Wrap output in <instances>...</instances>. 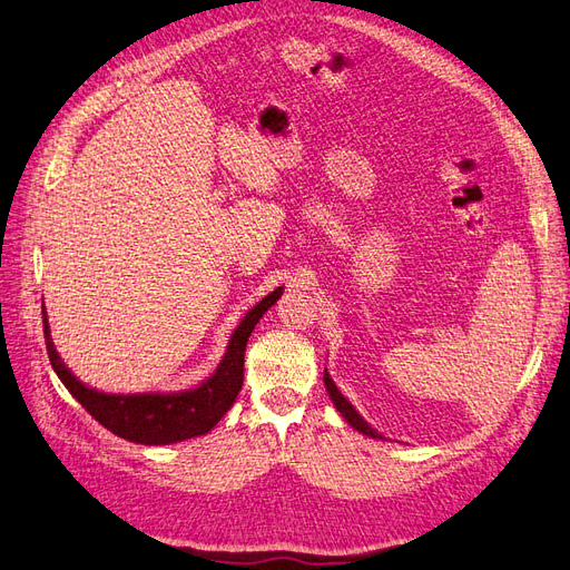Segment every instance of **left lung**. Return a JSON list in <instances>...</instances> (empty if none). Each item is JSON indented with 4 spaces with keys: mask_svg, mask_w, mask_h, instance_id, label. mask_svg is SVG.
Returning <instances> with one entry per match:
<instances>
[{
    "mask_svg": "<svg viewBox=\"0 0 570 570\" xmlns=\"http://www.w3.org/2000/svg\"><path fill=\"white\" fill-rule=\"evenodd\" d=\"M323 383H325V390H327V394H331V400H333V404L337 406V411L342 413V419L344 421H347L352 428H356L358 430V433H364V435H368V438H377V440H383V435H377L375 433V430L364 421V419H361L358 416V413H356V409L347 402V400H344V396H342V392L335 387V383L331 381V375H327V371L323 373Z\"/></svg>",
    "mask_w": 570,
    "mask_h": 570,
    "instance_id": "8db88e82",
    "label": "left lung"
}]
</instances>
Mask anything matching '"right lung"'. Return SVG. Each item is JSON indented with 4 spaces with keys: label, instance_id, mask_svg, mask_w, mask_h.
Returning a JSON list of instances; mask_svg holds the SVG:
<instances>
[{
    "label": "right lung",
    "instance_id": "obj_1",
    "mask_svg": "<svg viewBox=\"0 0 570 570\" xmlns=\"http://www.w3.org/2000/svg\"><path fill=\"white\" fill-rule=\"evenodd\" d=\"M281 295L283 287L273 289L268 297H264L252 308L243 318V323L235 327L228 352L223 356L216 373L195 390L174 394H107L82 385L59 358L55 342L49 337V323L42 306L49 364L61 377L66 390L82 404V409L118 438L137 444H170L206 435L223 416H226V411L233 406L237 392L243 390L247 340L258 318L278 302Z\"/></svg>",
    "mask_w": 570,
    "mask_h": 570
}]
</instances>
